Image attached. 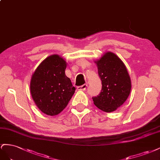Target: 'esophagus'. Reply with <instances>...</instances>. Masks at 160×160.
Here are the masks:
<instances>
[{
  "mask_svg": "<svg viewBox=\"0 0 160 160\" xmlns=\"http://www.w3.org/2000/svg\"><path fill=\"white\" fill-rule=\"evenodd\" d=\"M87 84H84L82 86H78L77 87V89L78 90H85L86 89V88H87Z\"/></svg>",
  "mask_w": 160,
  "mask_h": 160,
  "instance_id": "1",
  "label": "esophagus"
}]
</instances>
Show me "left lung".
I'll list each match as a JSON object with an SVG mask.
<instances>
[{
  "label": "left lung",
  "instance_id": "1",
  "mask_svg": "<svg viewBox=\"0 0 160 160\" xmlns=\"http://www.w3.org/2000/svg\"><path fill=\"white\" fill-rule=\"evenodd\" d=\"M102 82V90L92 97L94 104L100 110L111 112L116 111L128 98L131 82L125 65L117 55L111 52L95 61Z\"/></svg>",
  "mask_w": 160,
  "mask_h": 160
}]
</instances>
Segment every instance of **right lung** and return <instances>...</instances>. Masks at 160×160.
I'll use <instances>...</instances> for the list:
<instances>
[{
	"mask_svg": "<svg viewBox=\"0 0 160 160\" xmlns=\"http://www.w3.org/2000/svg\"><path fill=\"white\" fill-rule=\"evenodd\" d=\"M67 63L57 54L52 55L40 63L31 76V97L42 112L54 116L68 105L76 88L65 74Z\"/></svg>",
	"mask_w": 160,
	"mask_h": 160,
	"instance_id": "right-lung-1",
	"label": "right lung"
}]
</instances>
